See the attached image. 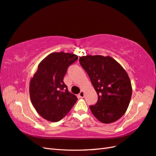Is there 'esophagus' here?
Masks as SVG:
<instances>
[{
  "instance_id": "obj_1",
  "label": "esophagus",
  "mask_w": 156,
  "mask_h": 156,
  "mask_svg": "<svg viewBox=\"0 0 156 156\" xmlns=\"http://www.w3.org/2000/svg\"><path fill=\"white\" fill-rule=\"evenodd\" d=\"M78 96H79L80 98H84V92H83V91H81L79 93Z\"/></svg>"
}]
</instances>
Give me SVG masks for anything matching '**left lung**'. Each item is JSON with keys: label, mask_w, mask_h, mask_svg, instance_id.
I'll use <instances>...</instances> for the list:
<instances>
[{"label": "left lung", "mask_w": 156, "mask_h": 156, "mask_svg": "<svg viewBox=\"0 0 156 156\" xmlns=\"http://www.w3.org/2000/svg\"><path fill=\"white\" fill-rule=\"evenodd\" d=\"M97 92V103L90 108L104 124L117 121L127 110L132 88L129 76L118 62L109 56L88 55L79 58Z\"/></svg>", "instance_id": "8db88e82"}]
</instances>
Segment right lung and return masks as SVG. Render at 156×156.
I'll return each mask as SVG.
<instances>
[{
	"label": "right lung",
	"instance_id": "right-lung-1",
	"mask_svg": "<svg viewBox=\"0 0 156 156\" xmlns=\"http://www.w3.org/2000/svg\"><path fill=\"white\" fill-rule=\"evenodd\" d=\"M78 56L64 52L48 54L38 64L30 81L31 102L38 114L46 120L60 121L70 112L78 100L68 91L63 82L67 68Z\"/></svg>",
	"mask_w": 156,
	"mask_h": 156
}]
</instances>
